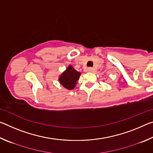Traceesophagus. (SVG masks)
Instances as JSON below:
<instances>
[{
	"label": "esophagus",
	"instance_id": "1",
	"mask_svg": "<svg viewBox=\"0 0 153 153\" xmlns=\"http://www.w3.org/2000/svg\"><path fill=\"white\" fill-rule=\"evenodd\" d=\"M93 71H94V68H92V67H88V68H87L88 72H92Z\"/></svg>",
	"mask_w": 153,
	"mask_h": 153
}]
</instances>
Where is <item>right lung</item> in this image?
I'll return each mask as SVG.
<instances>
[{"mask_svg":"<svg viewBox=\"0 0 153 153\" xmlns=\"http://www.w3.org/2000/svg\"><path fill=\"white\" fill-rule=\"evenodd\" d=\"M81 73L76 71L72 65L67 67L65 70L59 77V82L67 90H73L76 86Z\"/></svg>","mask_w":153,"mask_h":153,"instance_id":"right-lung-1","label":"right lung"}]
</instances>
